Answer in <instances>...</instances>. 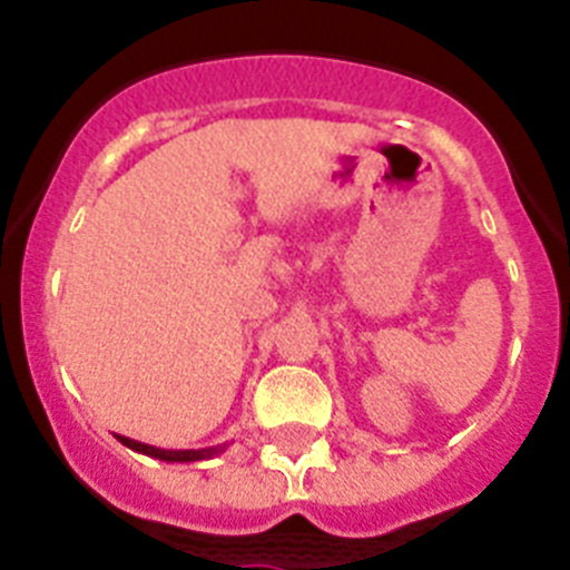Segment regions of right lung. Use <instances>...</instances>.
<instances>
[{
	"label": "right lung",
	"instance_id": "right-lung-1",
	"mask_svg": "<svg viewBox=\"0 0 570 570\" xmlns=\"http://www.w3.org/2000/svg\"><path fill=\"white\" fill-rule=\"evenodd\" d=\"M116 440L122 442L125 448L136 451V454H145V456H154V460H163V462H203V460H214L225 451V442L223 445H210V448H199V451H168V448H154V445H145V442H136L128 440V436H116Z\"/></svg>",
	"mask_w": 570,
	"mask_h": 570
}]
</instances>
